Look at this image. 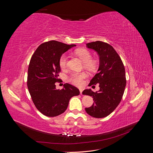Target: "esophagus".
Listing matches in <instances>:
<instances>
[{
    "mask_svg": "<svg viewBox=\"0 0 153 153\" xmlns=\"http://www.w3.org/2000/svg\"><path fill=\"white\" fill-rule=\"evenodd\" d=\"M82 92H83V89H80V94H82Z\"/></svg>",
    "mask_w": 153,
    "mask_h": 153,
    "instance_id": "34e87169",
    "label": "esophagus"
}]
</instances>
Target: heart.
Listing matches in <instances>:
<instances>
[{
  "mask_svg": "<svg viewBox=\"0 0 153 153\" xmlns=\"http://www.w3.org/2000/svg\"><path fill=\"white\" fill-rule=\"evenodd\" d=\"M76 54L84 61V67L89 71H94L97 67V62L95 60L92 59V55L89 50L84 48L78 49L75 51ZM59 66L62 69H65L68 66V57L66 54L61 55L59 59ZM87 77V74L84 72L73 73L69 77V81L73 84L80 86L84 83Z\"/></svg>",
  "mask_w": 153,
  "mask_h": 153,
  "instance_id": "b5f03b06",
  "label": "heart"
}]
</instances>
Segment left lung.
<instances>
[{
    "mask_svg": "<svg viewBox=\"0 0 153 153\" xmlns=\"http://www.w3.org/2000/svg\"><path fill=\"white\" fill-rule=\"evenodd\" d=\"M86 45L99 55L98 72L89 85L94 86L98 83L100 90L95 92L91 89L83 91V94L92 96L94 101L85 111L92 117L103 118L112 113L122 100L126 84L125 68L121 57L110 45L97 41Z\"/></svg>",
    "mask_w": 153,
    "mask_h": 153,
    "instance_id": "left-lung-1",
    "label": "left lung"
}]
</instances>
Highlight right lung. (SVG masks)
<instances>
[{"instance_id": "add662e5", "label": "right lung", "mask_w": 153, "mask_h": 153, "mask_svg": "<svg viewBox=\"0 0 153 153\" xmlns=\"http://www.w3.org/2000/svg\"><path fill=\"white\" fill-rule=\"evenodd\" d=\"M75 45H66L49 41L40 45L32 55L27 74V87L32 101L39 112L47 117H55L65 112L69 100L80 91L68 83L61 90L56 89L55 82L61 67V55Z\"/></svg>"}]
</instances>
